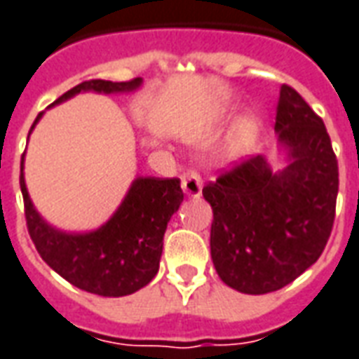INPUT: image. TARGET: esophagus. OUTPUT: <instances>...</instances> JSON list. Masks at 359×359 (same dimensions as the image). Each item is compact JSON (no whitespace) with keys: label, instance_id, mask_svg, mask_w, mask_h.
I'll use <instances>...</instances> for the list:
<instances>
[{"label":"esophagus","instance_id":"34e87169","mask_svg":"<svg viewBox=\"0 0 359 359\" xmlns=\"http://www.w3.org/2000/svg\"><path fill=\"white\" fill-rule=\"evenodd\" d=\"M182 189L191 199L199 197L201 191H203V180H201V175L197 172H193V170L185 172L184 177H182Z\"/></svg>","mask_w":359,"mask_h":359}]
</instances>
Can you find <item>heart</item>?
Instances as JSON below:
<instances>
[{"mask_svg":"<svg viewBox=\"0 0 359 359\" xmlns=\"http://www.w3.org/2000/svg\"><path fill=\"white\" fill-rule=\"evenodd\" d=\"M259 133H261V127L255 118H241L232 131L233 151L240 154L251 151L259 139Z\"/></svg>","mask_w":359,"mask_h":359,"instance_id":"heart-1","label":"heart"}]
</instances>
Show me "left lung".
I'll return each mask as SVG.
<instances>
[{"instance_id":"8db88e82","label":"left lung","mask_w":359,"mask_h":359,"mask_svg":"<svg viewBox=\"0 0 359 359\" xmlns=\"http://www.w3.org/2000/svg\"><path fill=\"white\" fill-rule=\"evenodd\" d=\"M274 133L282 168L265 154L203 189L212 207L210 257L218 276L241 294L284 288L327 245L338 195V164L323 119L280 86Z\"/></svg>"}]
</instances>
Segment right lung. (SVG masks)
<instances>
[{
  "instance_id": "right-lung-1",
  "label": "right lung",
  "mask_w": 359,
  "mask_h": 359,
  "mask_svg": "<svg viewBox=\"0 0 359 359\" xmlns=\"http://www.w3.org/2000/svg\"><path fill=\"white\" fill-rule=\"evenodd\" d=\"M141 86V77L127 83L85 81L60 96L50 108L81 93L131 94ZM42 116L44 111L34 119L29 137ZM21 191L29 233L40 257L73 286L104 297L129 296L156 276L168 222L184 201L180 180L137 175L119 207L102 226L90 232H63L50 224L30 199L25 182V154Z\"/></svg>"
}]
</instances>
